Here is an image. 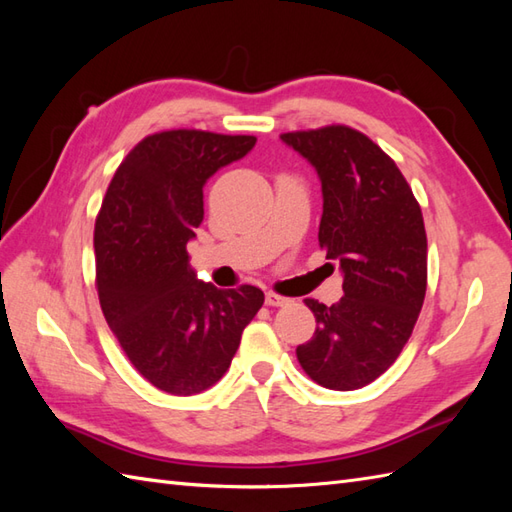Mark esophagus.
<instances>
[{
    "mask_svg": "<svg viewBox=\"0 0 512 512\" xmlns=\"http://www.w3.org/2000/svg\"><path fill=\"white\" fill-rule=\"evenodd\" d=\"M288 303H290L288 297H281L277 292H266V306L281 308V306H288Z\"/></svg>",
    "mask_w": 512,
    "mask_h": 512,
    "instance_id": "34e87169",
    "label": "esophagus"
}]
</instances>
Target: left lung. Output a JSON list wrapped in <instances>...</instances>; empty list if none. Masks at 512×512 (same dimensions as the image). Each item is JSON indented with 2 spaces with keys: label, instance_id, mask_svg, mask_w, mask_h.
<instances>
[{
  "label": "left lung",
  "instance_id": "1",
  "mask_svg": "<svg viewBox=\"0 0 512 512\" xmlns=\"http://www.w3.org/2000/svg\"><path fill=\"white\" fill-rule=\"evenodd\" d=\"M281 140L319 173V244L339 264L345 292L332 306L306 299L317 330L297 347V358L321 387H365L396 361L422 310L427 233L420 204L396 162L352 127L288 132Z\"/></svg>",
  "mask_w": 512,
  "mask_h": 512
}]
</instances>
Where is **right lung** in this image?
Returning a JSON list of instances; mask_svg holds the SVG:
<instances>
[{
  "instance_id": "add662e5",
  "label": "right lung",
  "mask_w": 512,
  "mask_h": 512,
  "mask_svg": "<svg viewBox=\"0 0 512 512\" xmlns=\"http://www.w3.org/2000/svg\"><path fill=\"white\" fill-rule=\"evenodd\" d=\"M255 136L171 129L140 140L116 169L94 226L101 310L151 385L191 396L220 380L264 303L255 286L195 277L187 242L204 220L202 187L244 158Z\"/></svg>"
}]
</instances>
